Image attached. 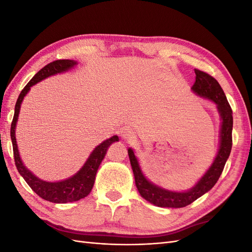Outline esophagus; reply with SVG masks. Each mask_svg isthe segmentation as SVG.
Masks as SVG:
<instances>
[{"instance_id": "obj_1", "label": "esophagus", "mask_w": 252, "mask_h": 252, "mask_svg": "<svg viewBox=\"0 0 252 252\" xmlns=\"http://www.w3.org/2000/svg\"><path fill=\"white\" fill-rule=\"evenodd\" d=\"M122 138H123L126 141H131V140L134 139V133H133L131 129L126 128V129H124L123 131H122Z\"/></svg>"}]
</instances>
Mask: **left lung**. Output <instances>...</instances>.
Instances as JSON below:
<instances>
[{
    "label": "left lung",
    "mask_w": 252,
    "mask_h": 252,
    "mask_svg": "<svg viewBox=\"0 0 252 252\" xmlns=\"http://www.w3.org/2000/svg\"><path fill=\"white\" fill-rule=\"evenodd\" d=\"M195 83L191 87L193 94L205 100L211 101L217 105L220 119L219 148L212 164L203 177L195 183V185L185 191H174L158 186L149 181L144 174L138 158L132 148H128V156L130 159L134 175L135 186L143 199L158 207L182 208L199 199L216 185L220 175L222 174L224 166L229 158L232 147V110L222 87L211 75L201 70L194 69Z\"/></svg>",
    "instance_id": "obj_1"
}]
</instances>
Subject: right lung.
<instances>
[{
	"mask_svg": "<svg viewBox=\"0 0 252 252\" xmlns=\"http://www.w3.org/2000/svg\"><path fill=\"white\" fill-rule=\"evenodd\" d=\"M77 65L78 62L74 60H58L55 61V62L49 63L48 65L43 67L39 72H36L34 77L30 80L29 83L24 87V89L21 91V94L18 97L16 107H14V116L10 129L14 162H16L18 171L20 172L23 179L26 181L29 187L32 188L37 195L41 196L44 200L56 204L75 202L86 197L94 187L98 166L101 165L106 154H107V150L110 147V145L113 144L114 142H119L118 135H113L111 138L105 140L91 151V154L87 158L86 162L84 163V165L77 172L69 178L57 182H48L37 178L36 175L30 171L24 165V163H23L16 139V128L23 100H24V97L27 95L30 89H32V87L35 85V84L58 73L69 71Z\"/></svg>",
	"mask_w": 252,
	"mask_h": 252,
	"instance_id": "add662e5",
	"label": "right lung"
}]
</instances>
